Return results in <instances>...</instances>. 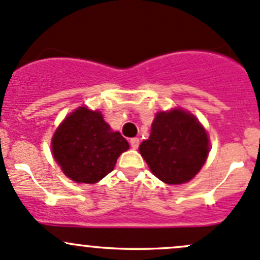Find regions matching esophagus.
Instances as JSON below:
<instances>
[{
  "mask_svg": "<svg viewBox=\"0 0 260 260\" xmlns=\"http://www.w3.org/2000/svg\"><path fill=\"white\" fill-rule=\"evenodd\" d=\"M139 144H140V140H139L138 138L130 139V145H131V148H133V149L139 148Z\"/></svg>",
  "mask_w": 260,
  "mask_h": 260,
  "instance_id": "esophagus-1",
  "label": "esophagus"
}]
</instances>
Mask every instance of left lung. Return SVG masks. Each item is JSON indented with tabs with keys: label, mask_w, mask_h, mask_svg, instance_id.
I'll return each instance as SVG.
<instances>
[{
	"label": "left lung",
	"mask_w": 260,
	"mask_h": 260,
	"mask_svg": "<svg viewBox=\"0 0 260 260\" xmlns=\"http://www.w3.org/2000/svg\"><path fill=\"white\" fill-rule=\"evenodd\" d=\"M139 150L156 178L181 184L193 178L206 161L209 138L193 115L172 110L156 114L150 136Z\"/></svg>",
	"instance_id": "1"
}]
</instances>
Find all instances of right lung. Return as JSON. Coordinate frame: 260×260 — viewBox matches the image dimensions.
<instances>
[{
	"mask_svg": "<svg viewBox=\"0 0 260 260\" xmlns=\"http://www.w3.org/2000/svg\"><path fill=\"white\" fill-rule=\"evenodd\" d=\"M55 160L67 177L77 183H96L114 171L129 143L111 131L101 112L86 107L72 112L51 140Z\"/></svg>",
	"mask_w": 260,
	"mask_h": 260,
	"instance_id": "obj_1",
	"label": "right lung"
}]
</instances>
